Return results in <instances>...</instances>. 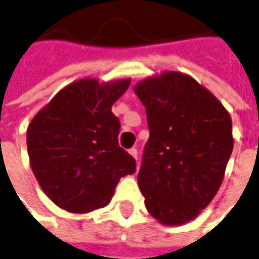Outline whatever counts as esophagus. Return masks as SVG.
<instances>
[{"label": "esophagus", "mask_w": 259, "mask_h": 259, "mask_svg": "<svg viewBox=\"0 0 259 259\" xmlns=\"http://www.w3.org/2000/svg\"><path fill=\"white\" fill-rule=\"evenodd\" d=\"M130 154H131L135 159H138V150H137V148H131V150H130Z\"/></svg>", "instance_id": "esophagus-1"}]
</instances>
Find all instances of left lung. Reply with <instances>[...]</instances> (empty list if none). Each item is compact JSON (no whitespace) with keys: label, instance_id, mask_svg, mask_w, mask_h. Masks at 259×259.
<instances>
[{"label":"left lung","instance_id":"8db88e82","mask_svg":"<svg viewBox=\"0 0 259 259\" xmlns=\"http://www.w3.org/2000/svg\"><path fill=\"white\" fill-rule=\"evenodd\" d=\"M134 91L145 107L150 128L138 172L145 206L164 225L188 223L223 184L234 148L230 114L182 72L147 78Z\"/></svg>","mask_w":259,"mask_h":259}]
</instances>
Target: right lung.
I'll return each instance as SVG.
<instances>
[{
    "mask_svg": "<svg viewBox=\"0 0 259 259\" xmlns=\"http://www.w3.org/2000/svg\"><path fill=\"white\" fill-rule=\"evenodd\" d=\"M130 82L75 81L28 125L32 172L48 198L62 209L85 214L105 206L119 178L135 172V159L118 144L121 124L111 111Z\"/></svg>",
    "mask_w": 259,
    "mask_h": 259,
    "instance_id": "add662e5",
    "label": "right lung"
}]
</instances>
